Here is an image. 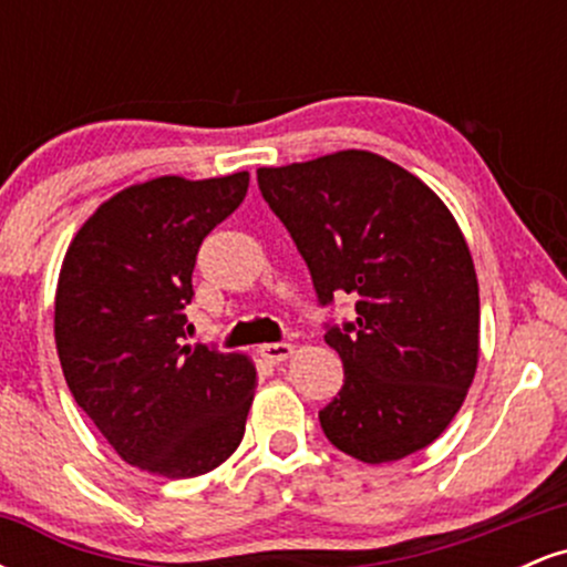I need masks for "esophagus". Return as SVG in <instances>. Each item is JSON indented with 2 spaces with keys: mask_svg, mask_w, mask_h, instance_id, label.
Instances as JSON below:
<instances>
[{
  "mask_svg": "<svg viewBox=\"0 0 567 567\" xmlns=\"http://www.w3.org/2000/svg\"><path fill=\"white\" fill-rule=\"evenodd\" d=\"M258 351H261V357L266 362H271V365H279V362H285L292 354V347H290V343H285V341H277V343H264V347Z\"/></svg>",
  "mask_w": 567,
  "mask_h": 567,
  "instance_id": "1",
  "label": "esophagus"
}]
</instances>
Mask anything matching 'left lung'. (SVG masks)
Segmentation results:
<instances>
[{
  "instance_id": "1",
  "label": "left lung",
  "mask_w": 567,
  "mask_h": 567,
  "mask_svg": "<svg viewBox=\"0 0 567 567\" xmlns=\"http://www.w3.org/2000/svg\"><path fill=\"white\" fill-rule=\"evenodd\" d=\"M258 188L320 306L357 298V320L324 322L343 362L341 392L320 410L324 437L365 464L432 445L480 357L477 275L451 210L413 173L357 148L261 167Z\"/></svg>"
}]
</instances>
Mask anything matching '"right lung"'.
<instances>
[{
  "instance_id": "add662e5",
  "label": "right lung",
  "mask_w": 567,
  "mask_h": 567,
  "mask_svg": "<svg viewBox=\"0 0 567 567\" xmlns=\"http://www.w3.org/2000/svg\"><path fill=\"white\" fill-rule=\"evenodd\" d=\"M250 175H162L114 194L63 258L55 347L76 405L127 464L171 480L216 470L243 442L256 368L188 347L202 239L243 205Z\"/></svg>"
}]
</instances>
